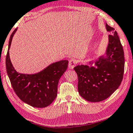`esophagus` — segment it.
I'll list each match as a JSON object with an SVG mask.
<instances>
[{
    "mask_svg": "<svg viewBox=\"0 0 133 133\" xmlns=\"http://www.w3.org/2000/svg\"><path fill=\"white\" fill-rule=\"evenodd\" d=\"M76 64H77V61H76L75 59H71L69 62V68L72 69L75 67Z\"/></svg>",
    "mask_w": 133,
    "mask_h": 133,
    "instance_id": "esophagus-1",
    "label": "esophagus"
}]
</instances>
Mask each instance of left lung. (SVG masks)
<instances>
[{
    "label": "left lung",
    "instance_id": "8db88e82",
    "mask_svg": "<svg viewBox=\"0 0 133 133\" xmlns=\"http://www.w3.org/2000/svg\"><path fill=\"white\" fill-rule=\"evenodd\" d=\"M108 44L105 55L88 65L75 66L78 78V90L79 95L90 102L105 99L120 85L124 71V54L117 32L106 23Z\"/></svg>",
    "mask_w": 133,
    "mask_h": 133
}]
</instances>
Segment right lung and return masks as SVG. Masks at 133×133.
Here are the masks:
<instances>
[{
    "label": "right lung",
    "instance_id": "1",
    "mask_svg": "<svg viewBox=\"0 0 133 133\" xmlns=\"http://www.w3.org/2000/svg\"><path fill=\"white\" fill-rule=\"evenodd\" d=\"M17 29H15L10 35L6 58V71L10 83L17 97L24 103L34 107H46L57 96L58 82L68 68V61L52 63L34 74L19 73L13 66L9 51Z\"/></svg>",
    "mask_w": 133,
    "mask_h": 133
}]
</instances>
